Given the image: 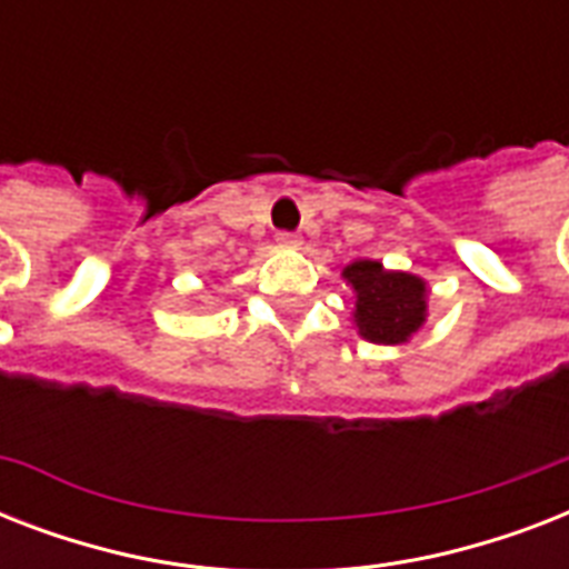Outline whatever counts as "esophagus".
I'll use <instances>...</instances> for the list:
<instances>
[{"label":"esophagus","mask_w":569,"mask_h":569,"mask_svg":"<svg viewBox=\"0 0 569 569\" xmlns=\"http://www.w3.org/2000/svg\"><path fill=\"white\" fill-rule=\"evenodd\" d=\"M277 241H280L283 248H298V244H301V236L292 230H280L277 232Z\"/></svg>","instance_id":"obj_1"}]
</instances>
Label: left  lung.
Segmentation results:
<instances>
[{
  "label": "left lung",
  "mask_w": 569,
  "mask_h": 569,
  "mask_svg": "<svg viewBox=\"0 0 569 569\" xmlns=\"http://www.w3.org/2000/svg\"><path fill=\"white\" fill-rule=\"evenodd\" d=\"M357 292V328L380 346L407 342L425 321V283L405 271H383L380 262L360 259L346 268Z\"/></svg>",
  "instance_id": "left-lung-1"
}]
</instances>
